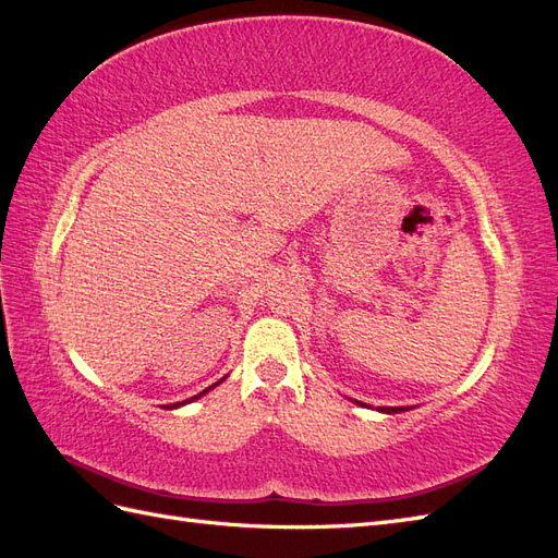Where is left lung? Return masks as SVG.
Segmentation results:
<instances>
[{
  "mask_svg": "<svg viewBox=\"0 0 558 558\" xmlns=\"http://www.w3.org/2000/svg\"><path fill=\"white\" fill-rule=\"evenodd\" d=\"M381 412H388V414H393V412H402V408H384Z\"/></svg>",
  "mask_w": 558,
  "mask_h": 558,
  "instance_id": "left-lung-1",
  "label": "left lung"
}]
</instances>
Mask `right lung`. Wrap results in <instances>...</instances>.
Segmentation results:
<instances>
[{
	"instance_id": "right-lung-1",
	"label": "right lung",
	"mask_w": 558,
	"mask_h": 558,
	"mask_svg": "<svg viewBox=\"0 0 558 558\" xmlns=\"http://www.w3.org/2000/svg\"><path fill=\"white\" fill-rule=\"evenodd\" d=\"M221 381H223V379H221ZM221 381H216V384H214V386H218V384H221ZM214 386H209V388H207V391H211V388H214ZM207 391H202V393H197V396H193V398H191V400H183V402H193V400H197V398H199V396H205V393H207ZM183 402H174V404H167V408H170V410H172V408H179V404H183Z\"/></svg>"
}]
</instances>
